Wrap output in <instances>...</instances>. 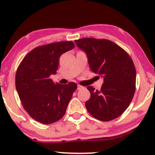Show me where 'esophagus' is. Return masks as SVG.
Instances as JSON below:
<instances>
[{
  "label": "esophagus",
  "instance_id": "1",
  "mask_svg": "<svg viewBox=\"0 0 155 155\" xmlns=\"http://www.w3.org/2000/svg\"><path fill=\"white\" fill-rule=\"evenodd\" d=\"M85 87H83V86H82V85H77V90H82V89H84Z\"/></svg>",
  "mask_w": 155,
  "mask_h": 155
}]
</instances>
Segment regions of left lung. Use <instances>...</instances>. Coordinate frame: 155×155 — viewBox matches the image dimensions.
Wrapping results in <instances>:
<instances>
[{
  "mask_svg": "<svg viewBox=\"0 0 155 155\" xmlns=\"http://www.w3.org/2000/svg\"><path fill=\"white\" fill-rule=\"evenodd\" d=\"M74 41L85 52L92 72L104 78L101 90L87 87L91 94L85 102L87 110L101 121L117 118L134 96L136 70L132 59L122 48L106 39L85 38Z\"/></svg>",
  "mask_w": 155,
  "mask_h": 155,
  "instance_id": "1",
  "label": "left lung"
}]
</instances>
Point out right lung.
<instances>
[{"label":"right lung","instance_id":"1","mask_svg":"<svg viewBox=\"0 0 155 155\" xmlns=\"http://www.w3.org/2000/svg\"><path fill=\"white\" fill-rule=\"evenodd\" d=\"M74 46L72 41L38 46L18 67L15 87L25 111L36 121L50 124L65 115L77 85L54 83L50 76L57 73L61 54Z\"/></svg>","mask_w":155,"mask_h":155}]
</instances>
